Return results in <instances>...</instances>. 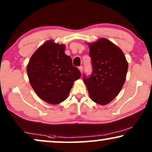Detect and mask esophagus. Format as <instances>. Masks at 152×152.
Instances as JSON below:
<instances>
[{"label":"esophagus","instance_id":"obj_1","mask_svg":"<svg viewBox=\"0 0 152 152\" xmlns=\"http://www.w3.org/2000/svg\"><path fill=\"white\" fill-rule=\"evenodd\" d=\"M79 70H80V72L82 73V72H83V67H82V66H80V67H79Z\"/></svg>","mask_w":152,"mask_h":152}]
</instances>
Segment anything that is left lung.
<instances>
[{
    "mask_svg": "<svg viewBox=\"0 0 152 152\" xmlns=\"http://www.w3.org/2000/svg\"><path fill=\"white\" fill-rule=\"evenodd\" d=\"M88 46L93 72L89 77L84 75L83 80L91 99L98 104H107L123 86L128 63L122 50L107 39H99Z\"/></svg>",
    "mask_w": 152,
    "mask_h": 152,
    "instance_id": "obj_1",
    "label": "left lung"
}]
</instances>
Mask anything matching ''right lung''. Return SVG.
Instances as JSON below:
<instances>
[{
	"label": "right lung",
	"mask_w": 152,
	"mask_h": 152,
	"mask_svg": "<svg viewBox=\"0 0 152 152\" xmlns=\"http://www.w3.org/2000/svg\"><path fill=\"white\" fill-rule=\"evenodd\" d=\"M64 51V45L48 41L34 52L27 66L29 81L35 93L52 104L66 99L74 82L82 75Z\"/></svg>",
	"instance_id": "1"
}]
</instances>
